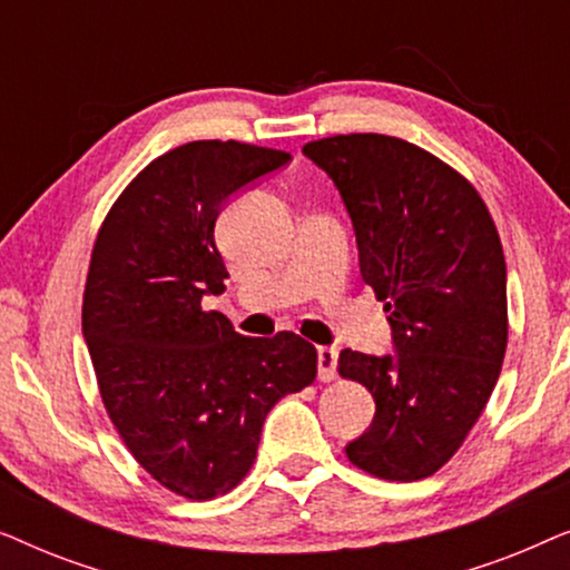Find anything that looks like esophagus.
<instances>
[{
    "instance_id": "34e87169",
    "label": "esophagus",
    "mask_w": 570,
    "mask_h": 570,
    "mask_svg": "<svg viewBox=\"0 0 570 570\" xmlns=\"http://www.w3.org/2000/svg\"><path fill=\"white\" fill-rule=\"evenodd\" d=\"M318 379L322 381H332L337 376V361H340V353L334 347H318Z\"/></svg>"
}]
</instances>
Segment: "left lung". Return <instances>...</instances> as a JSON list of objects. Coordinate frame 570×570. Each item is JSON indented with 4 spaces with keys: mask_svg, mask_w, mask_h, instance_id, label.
Returning a JSON list of instances; mask_svg holds the SVG:
<instances>
[{
    "mask_svg": "<svg viewBox=\"0 0 570 570\" xmlns=\"http://www.w3.org/2000/svg\"><path fill=\"white\" fill-rule=\"evenodd\" d=\"M303 155L337 186L392 353L342 350L376 415L345 451L381 480H423L454 456L493 392L509 340L505 259L472 184L417 145L340 135Z\"/></svg>",
    "mask_w": 570,
    "mask_h": 570,
    "instance_id": "8db88e82",
    "label": "left lung"
}]
</instances>
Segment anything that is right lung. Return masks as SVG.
Listing matches in <instances>:
<instances>
[{
	"mask_svg": "<svg viewBox=\"0 0 570 570\" xmlns=\"http://www.w3.org/2000/svg\"><path fill=\"white\" fill-rule=\"evenodd\" d=\"M291 153L202 139L155 158L92 246L82 334L121 441L160 485L207 501L252 470L267 412L316 379L293 332L244 337L205 295L225 293L215 223Z\"/></svg>",
	"mask_w": 570,
	"mask_h": 570,
	"instance_id": "add662e5",
	"label": "right lung"
}]
</instances>
